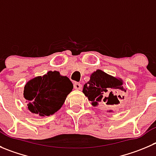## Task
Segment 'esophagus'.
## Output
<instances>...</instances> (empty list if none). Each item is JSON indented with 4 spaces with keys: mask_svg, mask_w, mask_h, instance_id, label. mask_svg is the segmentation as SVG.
Returning <instances> with one entry per match:
<instances>
[{
    "mask_svg": "<svg viewBox=\"0 0 156 156\" xmlns=\"http://www.w3.org/2000/svg\"><path fill=\"white\" fill-rule=\"evenodd\" d=\"M73 87L75 90H81V88H82V85H81L80 83H75L73 84Z\"/></svg>",
    "mask_w": 156,
    "mask_h": 156,
    "instance_id": "34e87169",
    "label": "esophagus"
}]
</instances>
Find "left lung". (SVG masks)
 Here are the masks:
<instances>
[{
  "instance_id": "1",
  "label": "left lung",
  "mask_w": 156,
  "mask_h": 156,
  "mask_svg": "<svg viewBox=\"0 0 156 156\" xmlns=\"http://www.w3.org/2000/svg\"><path fill=\"white\" fill-rule=\"evenodd\" d=\"M123 80L119 77L107 74L101 69H97L90 75V79L84 84L83 93L91 101L92 106H98L100 103L108 106H115L123 99L120 93L126 92L123 88ZM112 112V109L107 110Z\"/></svg>"
}]
</instances>
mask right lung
<instances>
[{
  "label": "right lung",
  "mask_w": 156,
  "mask_h": 156,
  "mask_svg": "<svg viewBox=\"0 0 156 156\" xmlns=\"http://www.w3.org/2000/svg\"><path fill=\"white\" fill-rule=\"evenodd\" d=\"M73 88L69 78L58 71L34 77L25 84L23 90L27 109L41 117L53 115L62 107Z\"/></svg>",
  "instance_id": "right-lung-1"
}]
</instances>
